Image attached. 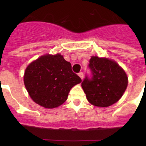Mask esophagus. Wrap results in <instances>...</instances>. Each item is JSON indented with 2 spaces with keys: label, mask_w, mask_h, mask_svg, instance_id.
I'll return each mask as SVG.
<instances>
[{
  "label": "esophagus",
  "mask_w": 146,
  "mask_h": 146,
  "mask_svg": "<svg viewBox=\"0 0 146 146\" xmlns=\"http://www.w3.org/2000/svg\"><path fill=\"white\" fill-rule=\"evenodd\" d=\"M78 76H80V78L82 79H82H83L84 74H83V73H82V72H80V73H78Z\"/></svg>",
  "instance_id": "esophagus-1"
}]
</instances>
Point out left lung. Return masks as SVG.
Wrapping results in <instances>:
<instances>
[{
  "instance_id": "obj_1",
  "label": "left lung",
  "mask_w": 146,
  "mask_h": 146,
  "mask_svg": "<svg viewBox=\"0 0 146 146\" xmlns=\"http://www.w3.org/2000/svg\"><path fill=\"white\" fill-rule=\"evenodd\" d=\"M88 68L91 76L87 75L81 83L88 102L101 107L117 102L127 88L124 70L115 61L98 56L91 57Z\"/></svg>"
}]
</instances>
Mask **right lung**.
Segmentation results:
<instances>
[{
  "label": "right lung",
  "mask_w": 146,
  "mask_h": 146,
  "mask_svg": "<svg viewBox=\"0 0 146 146\" xmlns=\"http://www.w3.org/2000/svg\"><path fill=\"white\" fill-rule=\"evenodd\" d=\"M81 78L61 54L44 55L26 68L24 82L33 101L48 109L58 107L67 100L70 89Z\"/></svg>",
  "instance_id": "right-lung-1"
}]
</instances>
